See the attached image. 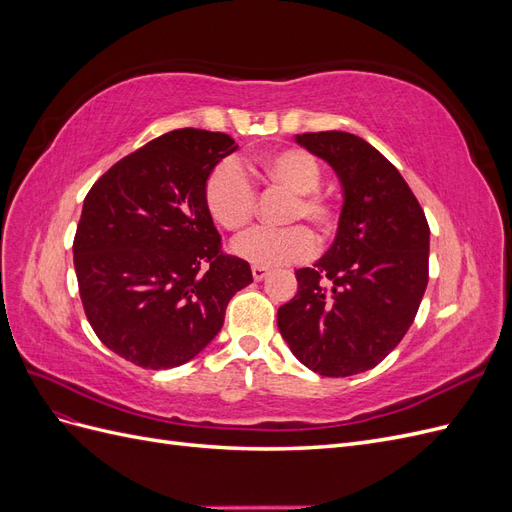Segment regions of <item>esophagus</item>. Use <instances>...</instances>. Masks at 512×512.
I'll list each match as a JSON object with an SVG mask.
<instances>
[{
    "instance_id": "obj_1",
    "label": "esophagus",
    "mask_w": 512,
    "mask_h": 512,
    "mask_svg": "<svg viewBox=\"0 0 512 512\" xmlns=\"http://www.w3.org/2000/svg\"><path fill=\"white\" fill-rule=\"evenodd\" d=\"M267 273H269V269H267V267H260V265H254V267H252V275H254V280H256V282L265 280Z\"/></svg>"
}]
</instances>
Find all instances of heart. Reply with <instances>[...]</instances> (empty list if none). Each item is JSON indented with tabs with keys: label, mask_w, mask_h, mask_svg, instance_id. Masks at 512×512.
<instances>
[{
	"label": "heart",
	"mask_w": 512,
	"mask_h": 512,
	"mask_svg": "<svg viewBox=\"0 0 512 512\" xmlns=\"http://www.w3.org/2000/svg\"><path fill=\"white\" fill-rule=\"evenodd\" d=\"M247 173L267 185H277L292 194L284 209L282 224L288 228H258L232 243V252L260 267L297 262L314 252L318 243L329 241L339 224V205L320 192L322 166L312 153L286 147L267 153L265 158L245 164ZM205 207L215 224L228 232H243L256 213V190L245 170L232 160L215 166L205 181Z\"/></svg>",
	"instance_id": "obj_1"
}]
</instances>
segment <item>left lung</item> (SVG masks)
I'll list each match as a JSON object with an SVG mask.
<instances>
[{"label": "left lung", "mask_w": 512, "mask_h": 512, "mask_svg": "<svg viewBox=\"0 0 512 512\" xmlns=\"http://www.w3.org/2000/svg\"><path fill=\"white\" fill-rule=\"evenodd\" d=\"M294 141L333 166L344 207L329 252L297 271L277 327L305 367L346 378L376 367L414 322L429 280V224L399 170L361 136Z\"/></svg>", "instance_id": "8db88e82"}]
</instances>
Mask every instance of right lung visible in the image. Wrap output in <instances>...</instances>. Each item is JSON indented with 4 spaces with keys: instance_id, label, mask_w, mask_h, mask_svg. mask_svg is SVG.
<instances>
[{
    "instance_id": "obj_1",
    "label": "right lung",
    "mask_w": 512,
    "mask_h": 512,
    "mask_svg": "<svg viewBox=\"0 0 512 512\" xmlns=\"http://www.w3.org/2000/svg\"><path fill=\"white\" fill-rule=\"evenodd\" d=\"M237 149L224 132L153 138L91 185L74 235V269L91 329L145 369L188 363L220 333L226 305L252 284L222 250L205 181Z\"/></svg>"
}]
</instances>
